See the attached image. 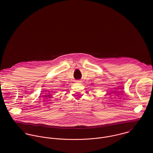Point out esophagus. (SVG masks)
I'll return each mask as SVG.
<instances>
[{"label":"esophagus","mask_w":153,"mask_h":153,"mask_svg":"<svg viewBox=\"0 0 153 153\" xmlns=\"http://www.w3.org/2000/svg\"><path fill=\"white\" fill-rule=\"evenodd\" d=\"M76 82H77V83H81V82H82V81H80V80H76Z\"/></svg>","instance_id":"1"}]
</instances>
